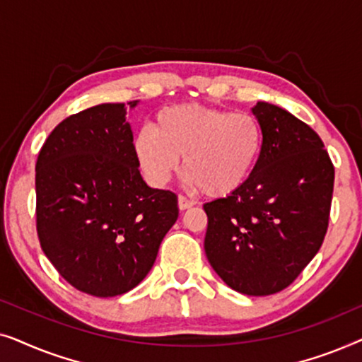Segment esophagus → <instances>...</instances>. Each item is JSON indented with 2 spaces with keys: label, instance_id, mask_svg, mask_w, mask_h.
<instances>
[{
  "label": "esophagus",
  "instance_id": "1",
  "mask_svg": "<svg viewBox=\"0 0 362 362\" xmlns=\"http://www.w3.org/2000/svg\"><path fill=\"white\" fill-rule=\"evenodd\" d=\"M177 206H180L181 211H186V209H189V207L194 206V202H192L191 199H187V197H185V196H180L177 197Z\"/></svg>",
  "mask_w": 362,
  "mask_h": 362
}]
</instances>
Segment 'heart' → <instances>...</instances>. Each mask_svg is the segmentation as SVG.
Segmentation results:
<instances>
[{"mask_svg":"<svg viewBox=\"0 0 362 362\" xmlns=\"http://www.w3.org/2000/svg\"><path fill=\"white\" fill-rule=\"evenodd\" d=\"M262 145V127L250 113L181 103L158 112L153 128L136 132L133 153L151 185L165 186L182 156L187 185L222 197L249 180Z\"/></svg>","mask_w":362,"mask_h":362,"instance_id":"1","label":"heart"}]
</instances>
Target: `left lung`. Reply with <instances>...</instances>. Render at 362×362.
Here are the masks:
<instances>
[{"label":"left lung","mask_w":362,"mask_h":362,"mask_svg":"<svg viewBox=\"0 0 362 362\" xmlns=\"http://www.w3.org/2000/svg\"><path fill=\"white\" fill-rule=\"evenodd\" d=\"M264 133L244 185L206 202L204 250L216 274L239 293L286 288L318 254L329 221L334 168L323 141L290 112L252 107Z\"/></svg>","instance_id":"8db88e82"}]
</instances>
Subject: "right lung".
Here are the masks:
<instances>
[{"label":"right lung","instance_id":"1","mask_svg":"<svg viewBox=\"0 0 362 362\" xmlns=\"http://www.w3.org/2000/svg\"><path fill=\"white\" fill-rule=\"evenodd\" d=\"M125 115V103H102L67 117L36 163L44 254L72 286L100 298L145 279L180 214L175 192L143 181Z\"/></svg>","mask_w":362,"mask_h":362}]
</instances>
